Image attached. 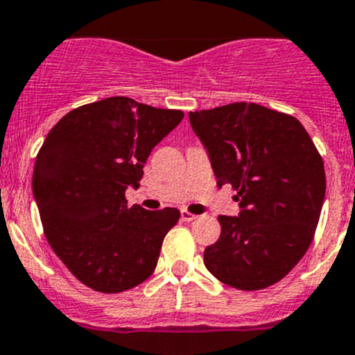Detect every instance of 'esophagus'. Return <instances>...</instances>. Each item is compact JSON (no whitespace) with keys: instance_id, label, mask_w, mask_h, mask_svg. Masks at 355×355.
<instances>
[{"instance_id":"esophagus-1","label":"esophagus","mask_w":355,"mask_h":355,"mask_svg":"<svg viewBox=\"0 0 355 355\" xmlns=\"http://www.w3.org/2000/svg\"><path fill=\"white\" fill-rule=\"evenodd\" d=\"M180 216H182V220H184V222H192V220L198 218V215H194V213L185 211V209H182V211H180Z\"/></svg>"}]
</instances>
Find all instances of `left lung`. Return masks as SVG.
Wrapping results in <instances>:
<instances>
[{
	"instance_id": "left-lung-1",
	"label": "left lung",
	"mask_w": 355,
	"mask_h": 355,
	"mask_svg": "<svg viewBox=\"0 0 355 355\" xmlns=\"http://www.w3.org/2000/svg\"><path fill=\"white\" fill-rule=\"evenodd\" d=\"M216 185L237 191V216L220 215L206 269L227 286L263 290L283 279L309 250L326 194L324 164L302 123L263 105L189 112Z\"/></svg>"
}]
</instances>
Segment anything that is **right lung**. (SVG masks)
I'll return each mask as SVG.
<instances>
[{
	"label": "right lung",
	"instance_id": "add662e5",
	"mask_svg": "<svg viewBox=\"0 0 355 355\" xmlns=\"http://www.w3.org/2000/svg\"><path fill=\"white\" fill-rule=\"evenodd\" d=\"M182 111L111 97L65 114L36 157L33 194L44 236L72 276L101 293H121L150 277L177 208H128L154 147Z\"/></svg>",
	"mask_w": 355,
	"mask_h": 355
}]
</instances>
